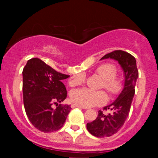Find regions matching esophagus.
<instances>
[{"label": "esophagus", "instance_id": "1", "mask_svg": "<svg viewBox=\"0 0 158 158\" xmlns=\"http://www.w3.org/2000/svg\"><path fill=\"white\" fill-rule=\"evenodd\" d=\"M71 107L72 108H79V109H85V107H82V106H78V105H76V104H73L71 106Z\"/></svg>", "mask_w": 158, "mask_h": 158}]
</instances>
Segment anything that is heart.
Segmentation results:
<instances>
[{"instance_id": "b5f03b06", "label": "heart", "mask_w": 158, "mask_h": 158, "mask_svg": "<svg viewBox=\"0 0 158 158\" xmlns=\"http://www.w3.org/2000/svg\"><path fill=\"white\" fill-rule=\"evenodd\" d=\"M95 73L103 79L102 87L111 95H116L122 92L124 83L121 78L116 76L117 69L111 63L102 64L95 69ZM85 80L84 74H77L69 81L71 86H76L83 83ZM72 102L82 107H92L101 106L107 101V96L103 91H92L82 88L74 89L70 93Z\"/></svg>"}]
</instances>
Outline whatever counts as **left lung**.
<instances>
[{"instance_id":"obj_1","label":"left lung","mask_w":158,"mask_h":158,"mask_svg":"<svg viewBox=\"0 0 158 158\" xmlns=\"http://www.w3.org/2000/svg\"><path fill=\"white\" fill-rule=\"evenodd\" d=\"M109 58L118 62L124 72L125 82L124 88L118 98L111 104L103 108L104 110L110 109L111 112L105 114L100 110L96 119L87 123L89 133L98 138L111 136L123 126L130 111L138 78L136 60L130 53L122 50H114L105 55L101 60Z\"/></svg>"}]
</instances>
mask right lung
I'll list each match as a JSON object with an SVG mask.
<instances>
[{
    "label": "right lung",
    "instance_id": "right-lung-1",
    "mask_svg": "<svg viewBox=\"0 0 158 158\" xmlns=\"http://www.w3.org/2000/svg\"><path fill=\"white\" fill-rule=\"evenodd\" d=\"M22 74L23 105L32 125L45 133L61 128L71 110L69 105L60 104L67 95L63 81L69 76L56 72L38 58L28 60Z\"/></svg>",
    "mask_w": 158,
    "mask_h": 158
}]
</instances>
